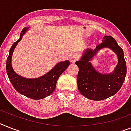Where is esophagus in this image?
Returning a JSON list of instances; mask_svg holds the SVG:
<instances>
[{
	"mask_svg": "<svg viewBox=\"0 0 131 131\" xmlns=\"http://www.w3.org/2000/svg\"><path fill=\"white\" fill-rule=\"evenodd\" d=\"M70 61L71 63H75V61H77L79 58V55L76 53H72V54H70Z\"/></svg>",
	"mask_w": 131,
	"mask_h": 131,
	"instance_id": "obj_1",
	"label": "esophagus"
}]
</instances>
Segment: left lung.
I'll return each instance as SVG.
<instances>
[{
  "label": "left lung",
  "instance_id": "8db88e82",
  "mask_svg": "<svg viewBox=\"0 0 131 131\" xmlns=\"http://www.w3.org/2000/svg\"><path fill=\"white\" fill-rule=\"evenodd\" d=\"M104 47L110 48L117 55L118 64L112 73H99L92 66L89 60L97 51ZM79 68L77 76L78 88L82 95L90 100H102L118 92L125 81L126 65L123 49L111 36H104L102 42L96 49H86L80 61L75 62Z\"/></svg>",
  "mask_w": 131,
  "mask_h": 131
}]
</instances>
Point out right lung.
I'll return each mask as SVG.
<instances>
[{
	"instance_id": "right-lung-1",
	"label": "right lung",
	"mask_w": 131,
	"mask_h": 131,
	"mask_svg": "<svg viewBox=\"0 0 131 131\" xmlns=\"http://www.w3.org/2000/svg\"><path fill=\"white\" fill-rule=\"evenodd\" d=\"M28 29V27L23 29L19 39L15 42L10 49L9 55L6 59V73L10 82L18 92L33 100H40L53 92L58 78L70 66V62L68 60L59 62L46 74L38 78H25L17 74L12 67V56L15 48Z\"/></svg>"
}]
</instances>
